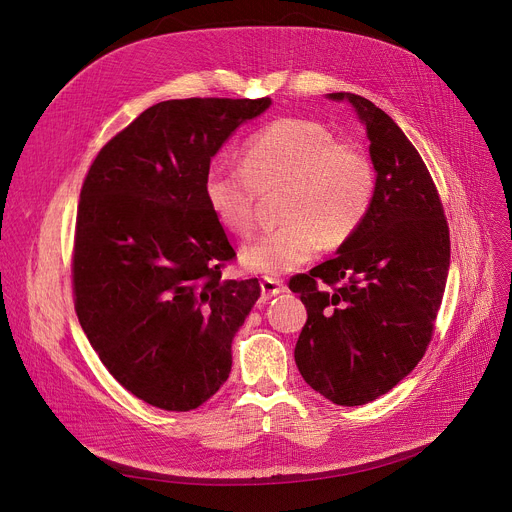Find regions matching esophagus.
Listing matches in <instances>:
<instances>
[{"label":"esophagus","mask_w":512,"mask_h":512,"mask_svg":"<svg viewBox=\"0 0 512 512\" xmlns=\"http://www.w3.org/2000/svg\"><path fill=\"white\" fill-rule=\"evenodd\" d=\"M282 292H286V286H284L282 280H276V278H263L261 280V296L265 300L274 298V296H278Z\"/></svg>","instance_id":"1"}]
</instances>
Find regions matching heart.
Returning a JSON list of instances; mask_svg holds the SVG:
<instances>
[{
  "label": "heart",
  "mask_w": 512,
  "mask_h": 512,
  "mask_svg": "<svg viewBox=\"0 0 512 512\" xmlns=\"http://www.w3.org/2000/svg\"><path fill=\"white\" fill-rule=\"evenodd\" d=\"M284 185L278 216L284 220L251 241L243 265L255 274L282 276L342 245L370 214L377 175L370 158L342 144L323 123L286 117L269 123L243 148V164L216 158L203 175V197L216 222L245 236L255 226L259 191Z\"/></svg>",
  "instance_id": "1"
}]
</instances>
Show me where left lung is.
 I'll return each mask as SVG.
<instances>
[{
	"mask_svg": "<svg viewBox=\"0 0 512 512\" xmlns=\"http://www.w3.org/2000/svg\"><path fill=\"white\" fill-rule=\"evenodd\" d=\"M329 98L348 100L364 123L377 191L337 257L290 280L306 306L294 360L329 401L364 405L422 360L447 284L451 238L436 185L399 125L364 96Z\"/></svg>",
	"mask_w": 512,
	"mask_h": 512,
	"instance_id": "left-lung-1",
	"label": "left lung"
}]
</instances>
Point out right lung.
Returning a JSON list of instances; mask_svg holds the SVG:
<instances>
[{
  "label": "right lung",
  "mask_w": 512,
  "mask_h": 512,
  "mask_svg": "<svg viewBox=\"0 0 512 512\" xmlns=\"http://www.w3.org/2000/svg\"><path fill=\"white\" fill-rule=\"evenodd\" d=\"M265 98H183L146 109L94 158L72 259L80 325L100 362L138 399L189 412L228 379L232 337L257 278L222 280L236 257L203 197V175Z\"/></svg>",
  "instance_id": "obj_1"
}]
</instances>
